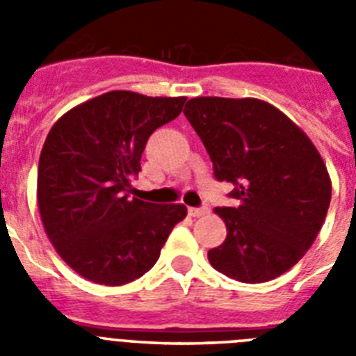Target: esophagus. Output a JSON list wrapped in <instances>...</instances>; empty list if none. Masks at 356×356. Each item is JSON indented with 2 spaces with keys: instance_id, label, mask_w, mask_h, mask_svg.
<instances>
[{
  "instance_id": "obj_1",
  "label": "esophagus",
  "mask_w": 356,
  "mask_h": 356,
  "mask_svg": "<svg viewBox=\"0 0 356 356\" xmlns=\"http://www.w3.org/2000/svg\"><path fill=\"white\" fill-rule=\"evenodd\" d=\"M209 213V209L207 207H203V209H194V207H191L188 209V216L191 217H201V216H207Z\"/></svg>"
}]
</instances>
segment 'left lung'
<instances>
[{"mask_svg": "<svg viewBox=\"0 0 356 356\" xmlns=\"http://www.w3.org/2000/svg\"><path fill=\"white\" fill-rule=\"evenodd\" d=\"M185 118L209 151L213 175L235 185L237 207L209 251L216 271L242 284L278 278L303 259L325 222L332 180L317 147L292 119L257 97H193Z\"/></svg>", "mask_w": 356, "mask_h": 356, "instance_id": "8db88e82", "label": "left lung"}]
</instances>
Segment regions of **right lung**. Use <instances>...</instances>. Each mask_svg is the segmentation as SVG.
I'll return each mask as SVG.
<instances>
[{
    "instance_id": "1",
    "label": "right lung",
    "mask_w": 356,
    "mask_h": 356,
    "mask_svg": "<svg viewBox=\"0 0 356 356\" xmlns=\"http://www.w3.org/2000/svg\"><path fill=\"white\" fill-rule=\"evenodd\" d=\"M187 97L110 90L67 110L44 140L37 203L56 253L85 280L118 287L146 275L185 205L130 200L149 135L181 114Z\"/></svg>"
}]
</instances>
